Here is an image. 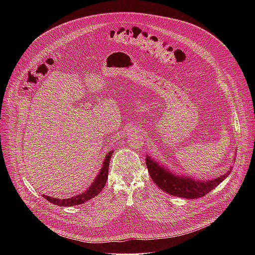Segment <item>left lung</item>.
<instances>
[{
    "label": "left lung",
    "mask_w": 255,
    "mask_h": 255,
    "mask_svg": "<svg viewBox=\"0 0 255 255\" xmlns=\"http://www.w3.org/2000/svg\"><path fill=\"white\" fill-rule=\"evenodd\" d=\"M146 166L150 177L157 187L171 196L188 200L204 197L213 191L218 185H220L232 170V166H230L225 173L219 176L201 180L188 174L186 175L173 172L169 168L165 167L164 164H161L149 155H146Z\"/></svg>",
    "instance_id": "1"
}]
</instances>
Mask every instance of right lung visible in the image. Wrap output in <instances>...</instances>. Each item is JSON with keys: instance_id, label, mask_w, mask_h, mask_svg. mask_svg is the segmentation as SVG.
<instances>
[{"instance_id": "1", "label": "right lung", "mask_w": 255, "mask_h": 255, "mask_svg": "<svg viewBox=\"0 0 255 255\" xmlns=\"http://www.w3.org/2000/svg\"><path fill=\"white\" fill-rule=\"evenodd\" d=\"M114 150H111L110 152H108V154L106 155L104 161H103V165L97 175V177L95 178V180L92 183V185L82 194L80 195H76L72 196L70 198L67 199H57V198H52L49 196H45L43 195V197L50 203L60 206V207H69V206H76V205H81L84 204L88 201H90L91 199L95 198L97 195H99L101 193V191L103 190V188L105 187L107 179H108V172H109V163H110V159L112 157Z\"/></svg>"}]
</instances>
